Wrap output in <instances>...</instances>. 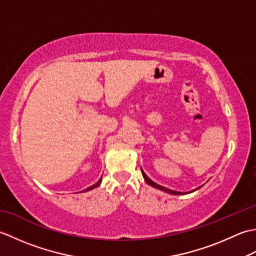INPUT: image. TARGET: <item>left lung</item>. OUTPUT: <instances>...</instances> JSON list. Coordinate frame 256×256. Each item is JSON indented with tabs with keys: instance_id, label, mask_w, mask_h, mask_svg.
Wrapping results in <instances>:
<instances>
[{
	"instance_id": "1",
	"label": "left lung",
	"mask_w": 256,
	"mask_h": 256,
	"mask_svg": "<svg viewBox=\"0 0 256 256\" xmlns=\"http://www.w3.org/2000/svg\"><path fill=\"white\" fill-rule=\"evenodd\" d=\"M140 170H142V168H140ZM142 175H143V177H144V179H145V182H148L150 186H152V187H154V188H156V189H160V190H162V192H167V194H184V192H174V190H172V189H168V188H165V187H162V186H160V184H155L153 180H150V179L145 175V172L142 170ZM202 186H200V187H198V188H196L194 190H197V189H199V188H201ZM194 190H192V192H194Z\"/></svg>"
}]
</instances>
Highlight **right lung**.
<instances>
[{
  "instance_id": "add662e5",
  "label": "right lung",
  "mask_w": 256,
  "mask_h": 256,
  "mask_svg": "<svg viewBox=\"0 0 256 256\" xmlns=\"http://www.w3.org/2000/svg\"><path fill=\"white\" fill-rule=\"evenodd\" d=\"M101 182H102V177L99 179V182H96L94 184H92V186H90L89 188H86V189H84V192H88V190H91V189H94V188H96L98 186H99V184H101Z\"/></svg>"
}]
</instances>
